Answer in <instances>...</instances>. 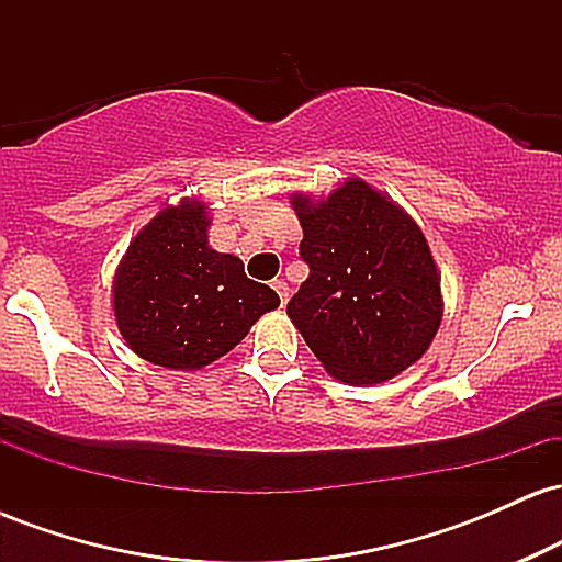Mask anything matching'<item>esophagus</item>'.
<instances>
[{
	"label": "esophagus",
	"instance_id": "1",
	"mask_svg": "<svg viewBox=\"0 0 562 562\" xmlns=\"http://www.w3.org/2000/svg\"><path fill=\"white\" fill-rule=\"evenodd\" d=\"M272 288H274V293L280 295V303H282V306H285V303H288V295H290L288 282H285V280H274V282H272Z\"/></svg>",
	"mask_w": 562,
	"mask_h": 562
}]
</instances>
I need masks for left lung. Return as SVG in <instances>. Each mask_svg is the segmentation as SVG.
Returning <instances> with one entry per match:
<instances>
[{"instance_id": "obj_1", "label": "left lung", "mask_w": 562, "mask_h": 562, "mask_svg": "<svg viewBox=\"0 0 562 562\" xmlns=\"http://www.w3.org/2000/svg\"><path fill=\"white\" fill-rule=\"evenodd\" d=\"M306 282L288 317L333 378L372 385L428 351L441 325V277L423 229L391 198L348 179L325 200L295 192Z\"/></svg>"}]
</instances>
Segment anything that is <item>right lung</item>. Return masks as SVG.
Returning a JSON list of instances; mask_svg holds the SVG:
<instances>
[{
	"instance_id": "obj_1",
	"label": "right lung",
	"mask_w": 562,
	"mask_h": 562,
	"mask_svg": "<svg viewBox=\"0 0 562 562\" xmlns=\"http://www.w3.org/2000/svg\"><path fill=\"white\" fill-rule=\"evenodd\" d=\"M205 203L184 198L158 211L128 245L113 280L115 325L147 362L200 370L232 351L261 314L280 306L248 280L237 256L209 245Z\"/></svg>"
}]
</instances>
